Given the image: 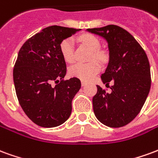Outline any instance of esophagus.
<instances>
[{
    "instance_id": "34e87169",
    "label": "esophagus",
    "mask_w": 158,
    "mask_h": 158,
    "mask_svg": "<svg viewBox=\"0 0 158 158\" xmlns=\"http://www.w3.org/2000/svg\"><path fill=\"white\" fill-rule=\"evenodd\" d=\"M81 85H82V86H85L86 85V82L85 81H84V80H82V81H81Z\"/></svg>"
}]
</instances>
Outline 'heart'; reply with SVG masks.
Listing matches in <instances>:
<instances>
[{"mask_svg":"<svg viewBox=\"0 0 158 158\" xmlns=\"http://www.w3.org/2000/svg\"><path fill=\"white\" fill-rule=\"evenodd\" d=\"M79 41L85 45L91 51L89 60L96 59L101 62H104L106 60V54L100 50L101 41L98 37L92 34H83L79 36ZM60 52L62 57L67 62H73L74 61V47L73 42L71 39L63 40L60 43ZM99 62L95 60L87 63H75L70 67L69 73L73 77H77L82 80H89L93 76L96 74L100 70Z\"/></svg>","mask_w":158,"mask_h":158,"instance_id":"b5f03b06","label":"heart"}]
</instances>
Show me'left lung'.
<instances>
[{"instance_id": "1", "label": "left lung", "mask_w": 158, "mask_h": 158, "mask_svg": "<svg viewBox=\"0 0 158 158\" xmlns=\"http://www.w3.org/2000/svg\"><path fill=\"white\" fill-rule=\"evenodd\" d=\"M106 40L109 62L101 78L111 92L96 85L93 110L96 118L111 128L127 125L142 108L151 89V70L144 49L127 30L113 24L87 29Z\"/></svg>"}]
</instances>
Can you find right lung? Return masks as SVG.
Here are the masks:
<instances>
[{"instance_id":"add662e5","label":"right lung","mask_w":158,"mask_h":158,"mask_svg":"<svg viewBox=\"0 0 158 158\" xmlns=\"http://www.w3.org/2000/svg\"><path fill=\"white\" fill-rule=\"evenodd\" d=\"M79 30L49 26L27 40L19 50L13 69L17 97L26 115L40 127L61 125L71 114L73 98L81 82L75 77L63 79L67 66L60 43ZM53 81L59 83L55 87Z\"/></svg>"}]
</instances>
